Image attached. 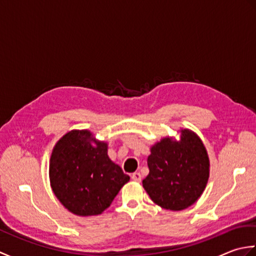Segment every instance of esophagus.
<instances>
[{
	"instance_id": "34e87169",
	"label": "esophagus",
	"mask_w": 256,
	"mask_h": 256,
	"mask_svg": "<svg viewBox=\"0 0 256 256\" xmlns=\"http://www.w3.org/2000/svg\"><path fill=\"white\" fill-rule=\"evenodd\" d=\"M131 178L133 179L134 182H140V180H142V175H140V172H133L132 174V176H131Z\"/></svg>"
}]
</instances>
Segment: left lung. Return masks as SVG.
Instances as JSON below:
<instances>
[{
  "instance_id": "left-lung-1",
  "label": "left lung",
  "mask_w": 256,
  "mask_h": 256,
  "mask_svg": "<svg viewBox=\"0 0 256 256\" xmlns=\"http://www.w3.org/2000/svg\"><path fill=\"white\" fill-rule=\"evenodd\" d=\"M150 174L143 187L162 208L179 211L194 204L209 179V157L202 140L190 130L180 131V140L162 138L150 148Z\"/></svg>"
}]
</instances>
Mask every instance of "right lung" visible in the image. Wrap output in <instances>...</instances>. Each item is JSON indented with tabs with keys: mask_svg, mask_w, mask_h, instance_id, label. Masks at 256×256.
<instances>
[{
	"mask_svg": "<svg viewBox=\"0 0 256 256\" xmlns=\"http://www.w3.org/2000/svg\"><path fill=\"white\" fill-rule=\"evenodd\" d=\"M50 179L64 208L88 216L108 208L130 177L108 158L106 142L96 140L88 130H74L52 150Z\"/></svg>",
	"mask_w": 256,
	"mask_h": 256,
	"instance_id": "right-lung-1",
	"label": "right lung"
}]
</instances>
